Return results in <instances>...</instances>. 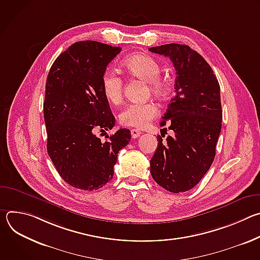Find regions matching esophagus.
I'll use <instances>...</instances> for the list:
<instances>
[{"label": "esophagus", "instance_id": "obj_1", "mask_svg": "<svg viewBox=\"0 0 260 260\" xmlns=\"http://www.w3.org/2000/svg\"><path fill=\"white\" fill-rule=\"evenodd\" d=\"M131 134H132V138H133V139H138V138L141 137V135H142V133H141L139 129H136V128H133V129L131 131Z\"/></svg>", "mask_w": 260, "mask_h": 260}]
</instances>
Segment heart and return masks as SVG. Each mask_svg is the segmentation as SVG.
I'll return each mask as SVG.
<instances>
[{
  "label": "heart",
  "mask_w": 260,
  "mask_h": 260,
  "mask_svg": "<svg viewBox=\"0 0 260 260\" xmlns=\"http://www.w3.org/2000/svg\"><path fill=\"white\" fill-rule=\"evenodd\" d=\"M123 68L129 75L143 81H147L149 91L155 96H165L168 92V81L160 75V64L151 55L137 53L127 56L123 62ZM101 88L106 100L117 105L122 101L123 83L122 79L112 70H106L101 76ZM158 114V107L151 102L129 104L119 115L122 125L136 128H143L149 124Z\"/></svg>",
  "instance_id": "1"
}]
</instances>
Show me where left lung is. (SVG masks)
Instances as JSON below:
<instances>
[{
  "instance_id": "1",
  "label": "left lung",
  "mask_w": 260,
  "mask_h": 260,
  "mask_svg": "<svg viewBox=\"0 0 260 260\" xmlns=\"http://www.w3.org/2000/svg\"><path fill=\"white\" fill-rule=\"evenodd\" d=\"M149 50L170 57L177 75L175 95L160 121L174 135L166 141L157 137L150 172L162 188L185 192L202 180L216 154L222 122L220 86L210 64L188 45L171 43Z\"/></svg>"
}]
</instances>
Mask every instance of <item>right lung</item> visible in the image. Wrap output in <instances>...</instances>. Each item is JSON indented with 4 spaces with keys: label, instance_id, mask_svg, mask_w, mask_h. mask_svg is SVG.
Segmentation results:
<instances>
[{
    "label": "right lung",
    "instance_id": "obj_1",
    "mask_svg": "<svg viewBox=\"0 0 260 260\" xmlns=\"http://www.w3.org/2000/svg\"><path fill=\"white\" fill-rule=\"evenodd\" d=\"M120 51L96 41L76 42L58 55L47 76V152L60 177L81 190H96L111 181L117 154L131 141L126 128L107 136L106 142L94 135L115 125L101 76Z\"/></svg>",
    "mask_w": 260,
    "mask_h": 260
}]
</instances>
